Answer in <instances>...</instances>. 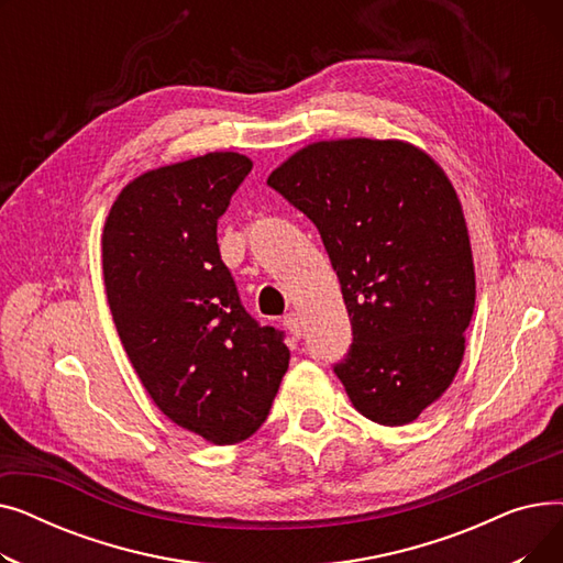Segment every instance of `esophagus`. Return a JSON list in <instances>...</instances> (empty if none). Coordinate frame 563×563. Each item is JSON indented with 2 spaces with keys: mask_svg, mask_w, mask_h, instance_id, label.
<instances>
[{
  "mask_svg": "<svg viewBox=\"0 0 563 563\" xmlns=\"http://www.w3.org/2000/svg\"><path fill=\"white\" fill-rule=\"evenodd\" d=\"M283 323H285V329H287L294 338H301V333H303V321H301V317H299L297 312L285 314Z\"/></svg>",
  "mask_w": 563,
  "mask_h": 563,
  "instance_id": "esophagus-1",
  "label": "esophagus"
}]
</instances>
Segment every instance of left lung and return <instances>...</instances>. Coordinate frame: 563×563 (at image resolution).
<instances>
[{"instance_id":"8db88e82","label":"left lung","mask_w":563,"mask_h":563,"mask_svg":"<svg viewBox=\"0 0 563 563\" xmlns=\"http://www.w3.org/2000/svg\"><path fill=\"white\" fill-rule=\"evenodd\" d=\"M319 230L351 319L335 374L372 422L418 420L454 380L475 264L450 177L404 141H317L266 180Z\"/></svg>"}]
</instances>
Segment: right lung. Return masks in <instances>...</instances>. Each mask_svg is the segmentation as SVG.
<instances>
[{
  "mask_svg": "<svg viewBox=\"0 0 563 563\" xmlns=\"http://www.w3.org/2000/svg\"><path fill=\"white\" fill-rule=\"evenodd\" d=\"M253 162L207 153L147 170L111 205L102 269L115 331L143 388L214 445L251 438L289 365L283 331L244 310L217 223Z\"/></svg>",
  "mask_w": 563,
  "mask_h": 563,
  "instance_id": "add662e5",
  "label": "right lung"
}]
</instances>
